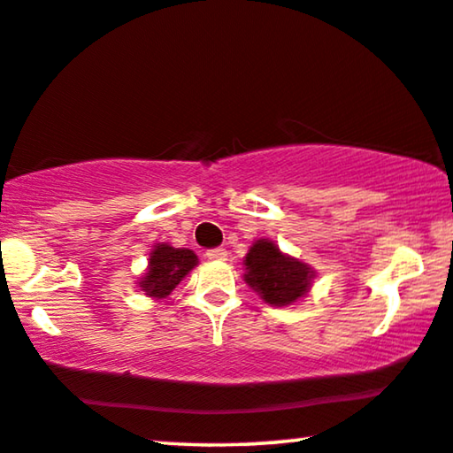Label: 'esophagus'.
I'll return each mask as SVG.
<instances>
[{
    "label": "esophagus",
    "instance_id": "esophagus-1",
    "mask_svg": "<svg viewBox=\"0 0 453 453\" xmlns=\"http://www.w3.org/2000/svg\"><path fill=\"white\" fill-rule=\"evenodd\" d=\"M227 257V250L226 249H211L207 250V258H211V261H226Z\"/></svg>",
    "mask_w": 453,
    "mask_h": 453
}]
</instances>
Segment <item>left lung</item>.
Masks as SVG:
<instances>
[{
	"label": "left lung",
	"instance_id": "left-lung-1",
	"mask_svg": "<svg viewBox=\"0 0 453 453\" xmlns=\"http://www.w3.org/2000/svg\"><path fill=\"white\" fill-rule=\"evenodd\" d=\"M244 281L271 306H288L309 294L315 271L298 258L283 255L267 238L257 240L244 257Z\"/></svg>",
	"mask_w": 453,
	"mask_h": 453
}]
</instances>
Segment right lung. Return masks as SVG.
Instances as JSON below:
<instances>
[{
  "label": "right lung",
  "instance_id": "1",
  "mask_svg": "<svg viewBox=\"0 0 453 453\" xmlns=\"http://www.w3.org/2000/svg\"><path fill=\"white\" fill-rule=\"evenodd\" d=\"M196 265L198 258L192 250L173 249L170 244H157L150 250L149 269L138 281V288L150 298L164 300Z\"/></svg>",
  "mask_w": 453,
  "mask_h": 453
}]
</instances>
